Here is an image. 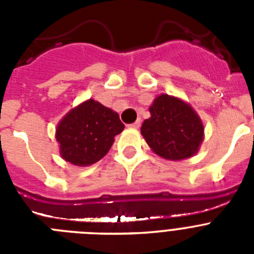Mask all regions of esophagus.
<instances>
[{
    "instance_id": "obj_1",
    "label": "esophagus",
    "mask_w": 254,
    "mask_h": 254,
    "mask_svg": "<svg viewBox=\"0 0 254 254\" xmlns=\"http://www.w3.org/2000/svg\"><path fill=\"white\" fill-rule=\"evenodd\" d=\"M141 125V120H137L134 123H132V125H129V128H138Z\"/></svg>"
}]
</instances>
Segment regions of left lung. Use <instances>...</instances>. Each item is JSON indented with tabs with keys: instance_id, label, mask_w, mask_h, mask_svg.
<instances>
[{
	"instance_id": "obj_1",
	"label": "left lung",
	"mask_w": 254,
	"mask_h": 254,
	"mask_svg": "<svg viewBox=\"0 0 254 254\" xmlns=\"http://www.w3.org/2000/svg\"><path fill=\"white\" fill-rule=\"evenodd\" d=\"M141 134L156 155L167 160H185L197 154L203 137V123L193 108L177 96L160 94L149 108Z\"/></svg>"
}]
</instances>
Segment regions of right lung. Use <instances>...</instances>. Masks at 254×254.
<instances>
[{
  "label": "right lung",
  "mask_w": 254,
  "mask_h": 254,
  "mask_svg": "<svg viewBox=\"0 0 254 254\" xmlns=\"http://www.w3.org/2000/svg\"><path fill=\"white\" fill-rule=\"evenodd\" d=\"M123 128L117 112L94 99L85 100L57 125L56 140L61 158L76 167L95 164L107 155Z\"/></svg>",
  "instance_id": "1"
}]
</instances>
